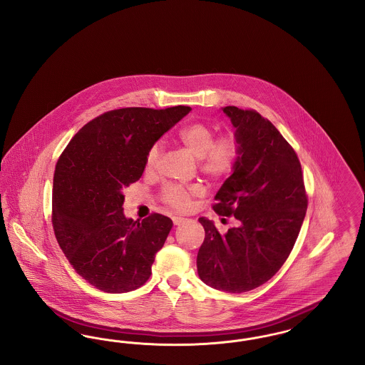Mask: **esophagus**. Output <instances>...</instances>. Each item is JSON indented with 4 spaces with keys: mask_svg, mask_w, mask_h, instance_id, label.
Here are the masks:
<instances>
[{
    "mask_svg": "<svg viewBox=\"0 0 365 365\" xmlns=\"http://www.w3.org/2000/svg\"><path fill=\"white\" fill-rule=\"evenodd\" d=\"M186 220H187L186 217H180V216H174V217H173V222H174L175 226H179V225L185 223Z\"/></svg>",
    "mask_w": 365,
    "mask_h": 365,
    "instance_id": "obj_1",
    "label": "esophagus"
}]
</instances>
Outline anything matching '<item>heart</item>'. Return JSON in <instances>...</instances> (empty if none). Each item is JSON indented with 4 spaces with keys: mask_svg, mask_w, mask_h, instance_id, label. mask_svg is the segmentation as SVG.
Masks as SVG:
<instances>
[{
    "mask_svg": "<svg viewBox=\"0 0 365 365\" xmlns=\"http://www.w3.org/2000/svg\"><path fill=\"white\" fill-rule=\"evenodd\" d=\"M178 138L192 156L198 158L202 174L220 179L231 174L241 156V143L234 133H226L215 138V130L205 123H191L178 131ZM161 156V143H153L146 153V170H155ZM200 194L198 187L170 185L163 197L167 204L178 210L190 207L192 197Z\"/></svg>",
    "mask_w": 365,
    "mask_h": 365,
    "instance_id": "1",
    "label": "heart"
}]
</instances>
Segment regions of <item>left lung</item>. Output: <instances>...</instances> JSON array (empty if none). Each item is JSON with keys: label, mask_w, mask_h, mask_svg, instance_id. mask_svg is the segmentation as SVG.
I'll return each mask as SVG.
<instances>
[{"label": "left lung", "mask_w": 365, "mask_h": 365, "mask_svg": "<svg viewBox=\"0 0 365 365\" xmlns=\"http://www.w3.org/2000/svg\"><path fill=\"white\" fill-rule=\"evenodd\" d=\"M223 112L237 128L241 156L212 208L240 225L220 234L210 220L198 219L205 240L197 269L213 289L245 293L272 278L287 260L308 195L297 153L272 123L253 109L226 106Z\"/></svg>", "instance_id": "obj_1"}]
</instances>
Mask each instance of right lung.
Here are the masks:
<instances>
[{
	"label": "right lung",
	"instance_id": "right-lung-1",
	"mask_svg": "<svg viewBox=\"0 0 365 365\" xmlns=\"http://www.w3.org/2000/svg\"><path fill=\"white\" fill-rule=\"evenodd\" d=\"M190 106L120 108L85 124L58 157L53 176L52 225L72 268L105 293L145 284L173 220L152 213L142 222L123 213V190L137 182L149 148Z\"/></svg>",
	"mask_w": 365,
	"mask_h": 365
}]
</instances>
